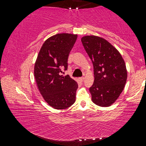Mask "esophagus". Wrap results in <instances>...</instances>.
Returning a JSON list of instances; mask_svg holds the SVG:
<instances>
[{
    "label": "esophagus",
    "mask_w": 146,
    "mask_h": 146,
    "mask_svg": "<svg viewBox=\"0 0 146 146\" xmlns=\"http://www.w3.org/2000/svg\"><path fill=\"white\" fill-rule=\"evenodd\" d=\"M79 80H80V82H83L84 80V77H80L79 78Z\"/></svg>",
    "instance_id": "34e87169"
}]
</instances>
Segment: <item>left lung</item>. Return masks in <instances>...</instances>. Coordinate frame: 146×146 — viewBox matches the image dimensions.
I'll use <instances>...</instances> for the list:
<instances>
[{"mask_svg":"<svg viewBox=\"0 0 146 146\" xmlns=\"http://www.w3.org/2000/svg\"><path fill=\"white\" fill-rule=\"evenodd\" d=\"M92 60L95 80L90 88L93 102L100 107L115 103L124 88L127 71L122 55L106 39L95 35L81 38Z\"/></svg>","mask_w":146,"mask_h":146,"instance_id":"obj_1","label":"left lung"}]
</instances>
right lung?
I'll use <instances>...</instances> for the list:
<instances>
[{"label":"right lung","instance_id":"obj_1","mask_svg":"<svg viewBox=\"0 0 146 146\" xmlns=\"http://www.w3.org/2000/svg\"><path fill=\"white\" fill-rule=\"evenodd\" d=\"M77 35L58 33L42 46L35 63L34 76L39 91L49 106L56 110L70 108L75 102L78 84L60 75L68 68V58Z\"/></svg>","mask_w":146,"mask_h":146}]
</instances>
